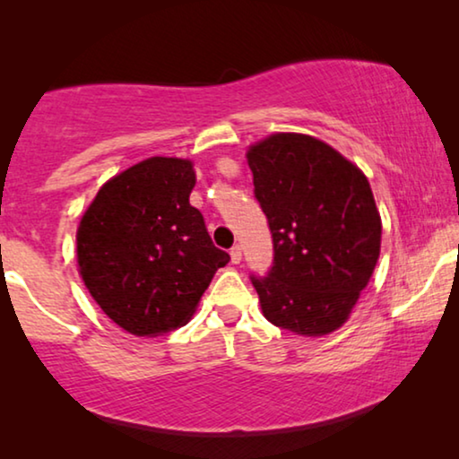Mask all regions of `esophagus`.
Listing matches in <instances>:
<instances>
[{"instance_id":"34e87169","label":"esophagus","mask_w":459,"mask_h":459,"mask_svg":"<svg viewBox=\"0 0 459 459\" xmlns=\"http://www.w3.org/2000/svg\"><path fill=\"white\" fill-rule=\"evenodd\" d=\"M230 256H231V263H234V265H238V263L242 261V248L240 247H234L230 250Z\"/></svg>"}]
</instances>
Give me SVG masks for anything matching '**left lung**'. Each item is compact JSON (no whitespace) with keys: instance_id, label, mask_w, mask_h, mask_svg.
Returning a JSON list of instances; mask_svg holds the SVG:
<instances>
[{"instance_id":"left-lung-1","label":"left lung","mask_w":459,"mask_h":459,"mask_svg":"<svg viewBox=\"0 0 459 459\" xmlns=\"http://www.w3.org/2000/svg\"><path fill=\"white\" fill-rule=\"evenodd\" d=\"M273 238V267L250 278L261 311L299 336L347 324L380 256L382 219L359 167L313 135L272 134L247 150Z\"/></svg>"}]
</instances>
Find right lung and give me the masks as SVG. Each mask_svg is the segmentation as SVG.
<instances>
[{
  "label": "right lung",
  "instance_id": "add662e5",
  "mask_svg": "<svg viewBox=\"0 0 459 459\" xmlns=\"http://www.w3.org/2000/svg\"><path fill=\"white\" fill-rule=\"evenodd\" d=\"M194 162L152 156L100 187L77 228V265L118 328L154 338L190 322L230 255L190 204Z\"/></svg>",
  "mask_w": 459,
  "mask_h": 459
}]
</instances>
